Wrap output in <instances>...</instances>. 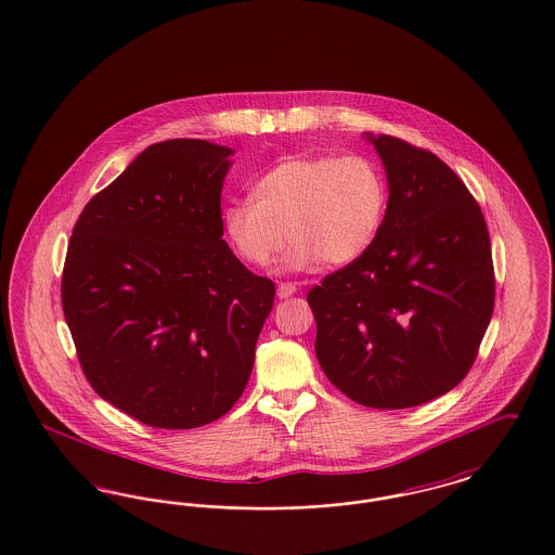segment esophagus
Here are the masks:
<instances>
[{"label": "esophagus", "instance_id": "34e87169", "mask_svg": "<svg viewBox=\"0 0 555 555\" xmlns=\"http://www.w3.org/2000/svg\"><path fill=\"white\" fill-rule=\"evenodd\" d=\"M295 291H297L295 283H281L276 288V295H279V299H287Z\"/></svg>", "mask_w": 555, "mask_h": 555}]
</instances>
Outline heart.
<instances>
[{
  "mask_svg": "<svg viewBox=\"0 0 555 555\" xmlns=\"http://www.w3.org/2000/svg\"><path fill=\"white\" fill-rule=\"evenodd\" d=\"M251 194L222 210L229 244L244 262L262 268L288 237L283 268L295 272L363 258L388 206L384 173L363 155L288 156L254 183Z\"/></svg>",
  "mask_w": 555,
  "mask_h": 555,
  "instance_id": "heart-1",
  "label": "heart"
}]
</instances>
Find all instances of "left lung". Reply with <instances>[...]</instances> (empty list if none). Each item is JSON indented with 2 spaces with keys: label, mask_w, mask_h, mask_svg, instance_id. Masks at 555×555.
I'll use <instances>...</instances> for the list:
<instances>
[{
  "label": "left lung",
  "mask_w": 555,
  "mask_h": 555,
  "mask_svg": "<svg viewBox=\"0 0 555 555\" xmlns=\"http://www.w3.org/2000/svg\"><path fill=\"white\" fill-rule=\"evenodd\" d=\"M388 178L370 251L308 293L315 357L363 406L409 409L468 374L495 299L488 224L438 156L395 135H367Z\"/></svg>",
  "instance_id": "8db88e82"
}]
</instances>
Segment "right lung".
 <instances>
[{
    "label": "right lung",
    "mask_w": 555,
    "mask_h": 555,
    "mask_svg": "<svg viewBox=\"0 0 555 555\" xmlns=\"http://www.w3.org/2000/svg\"><path fill=\"white\" fill-rule=\"evenodd\" d=\"M231 149L156 142L74 224L62 308L101 399L160 429L222 417L244 392L274 283L222 240Z\"/></svg>",
    "instance_id": "add662e5"
}]
</instances>
